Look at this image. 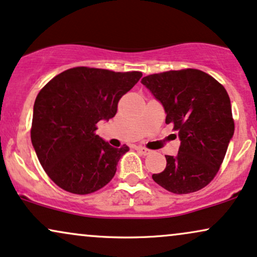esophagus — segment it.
<instances>
[{"label": "esophagus", "instance_id": "esophagus-1", "mask_svg": "<svg viewBox=\"0 0 257 257\" xmlns=\"http://www.w3.org/2000/svg\"><path fill=\"white\" fill-rule=\"evenodd\" d=\"M135 148H137L138 152H140L142 156H148V154H151V151L150 150H147V148H145V147H142V146H137Z\"/></svg>", "mask_w": 257, "mask_h": 257}]
</instances>
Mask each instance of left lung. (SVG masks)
I'll return each mask as SVG.
<instances>
[{
  "mask_svg": "<svg viewBox=\"0 0 257 257\" xmlns=\"http://www.w3.org/2000/svg\"><path fill=\"white\" fill-rule=\"evenodd\" d=\"M142 85L152 92L174 125L181 146L166 157V168L153 181L174 194L205 188L218 174L233 137L234 122L226 89L213 76L187 68L145 76Z\"/></svg>",
  "mask_w": 257,
  "mask_h": 257,
  "instance_id": "left-lung-1",
  "label": "left lung"
}]
</instances>
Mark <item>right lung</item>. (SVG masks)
I'll use <instances>...</instances> for the list:
<instances>
[{"label":"right lung","mask_w":257,"mask_h":257,"mask_svg":"<svg viewBox=\"0 0 257 257\" xmlns=\"http://www.w3.org/2000/svg\"><path fill=\"white\" fill-rule=\"evenodd\" d=\"M141 72L75 67L51 79L33 106L31 140L40 165L63 190L79 195L105 187L129 147L110 146L95 134L97 123L116 115L122 95Z\"/></svg>","instance_id":"1"}]
</instances>
